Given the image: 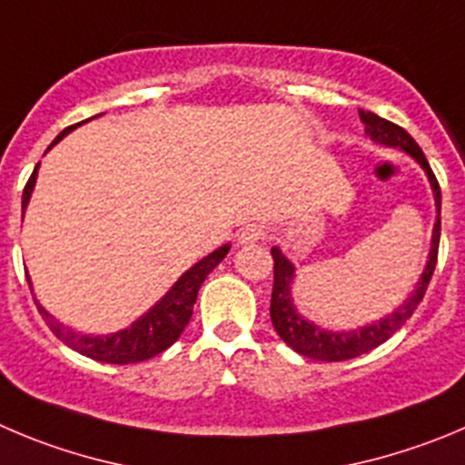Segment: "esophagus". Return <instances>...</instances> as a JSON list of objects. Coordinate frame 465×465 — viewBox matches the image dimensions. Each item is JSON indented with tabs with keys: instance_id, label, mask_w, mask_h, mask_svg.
<instances>
[{
	"instance_id": "obj_1",
	"label": "esophagus",
	"mask_w": 465,
	"mask_h": 465,
	"mask_svg": "<svg viewBox=\"0 0 465 465\" xmlns=\"http://www.w3.org/2000/svg\"><path fill=\"white\" fill-rule=\"evenodd\" d=\"M263 236H266V233H263L262 227H257V224H250V227H245L238 232V242H241V245H252V242L262 241Z\"/></svg>"
}]
</instances>
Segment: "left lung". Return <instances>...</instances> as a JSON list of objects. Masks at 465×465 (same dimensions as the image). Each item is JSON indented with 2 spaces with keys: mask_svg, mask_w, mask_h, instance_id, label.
<instances>
[{
  "mask_svg": "<svg viewBox=\"0 0 465 465\" xmlns=\"http://www.w3.org/2000/svg\"><path fill=\"white\" fill-rule=\"evenodd\" d=\"M360 119L364 124V133L370 134V140H374L376 144L392 146V149L403 151V153L413 155L420 163V167L427 172V179L431 183L433 199H436V224H433L431 233V250H429V262L424 266L422 277L415 284L413 293H411L392 314L383 316L381 321L370 325H362L358 331L349 332H335L325 331L321 325L312 323L305 316L298 314L296 305L292 301V284L293 277H296V266H293L289 259L282 254L280 247H272V298H271V321L272 328L277 331V335L284 340V344L292 346L296 353L305 355L312 360H323V362H340V360H351L358 358V355L367 353V351L376 349L383 341H388L394 332L401 328L406 321L413 316V312L418 310V305L422 302L424 293H427V286L431 282L433 268L438 262V242H440V185H438L436 176H433L431 167H429L427 158H424L422 149L418 146V142L411 137L401 125L392 124L388 119H381L374 112L360 110Z\"/></svg>",
  "mask_w": 465,
  "mask_h": 465,
  "instance_id": "obj_1",
  "label": "left lung"
}]
</instances>
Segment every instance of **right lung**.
<instances>
[{
	"label": "right lung",
	"instance_id": "obj_1",
	"mask_svg": "<svg viewBox=\"0 0 465 465\" xmlns=\"http://www.w3.org/2000/svg\"><path fill=\"white\" fill-rule=\"evenodd\" d=\"M80 124L71 125V128L64 130L62 134H56V140L52 142V146L56 142L62 140L64 134L71 133L73 128H77ZM36 173H38V164L34 169V173L29 176L27 185H25L23 193V215L25 208H27L29 199H32V190L36 185ZM229 247L232 245H223L218 247L215 252H211L208 257H203L202 262L194 263L190 271H185L183 275L179 277V282L151 307L146 314H142L140 319L134 321L130 328H124L119 332H112V335H80L68 325L59 323L41 302L36 301L32 289V280L27 277L29 289H32V296L36 301L38 312L45 319V323L50 325V331L54 332L59 340L64 341L66 346H71L73 351L77 353L86 355L91 360H98V362H110V364H133V362H142V360H149L153 355L163 353L164 349L173 344V341L179 340L181 332L185 331V325H188L190 316H193V307L197 302V293L199 286L203 284V280L208 277V272L213 268L218 266L224 257H227Z\"/></svg>",
	"mask_w": 465,
	"mask_h": 465
}]
</instances>
